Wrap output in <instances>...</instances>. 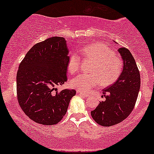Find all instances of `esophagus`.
Listing matches in <instances>:
<instances>
[{
	"instance_id": "34e87169",
	"label": "esophagus",
	"mask_w": 154,
	"mask_h": 154,
	"mask_svg": "<svg viewBox=\"0 0 154 154\" xmlns=\"http://www.w3.org/2000/svg\"><path fill=\"white\" fill-rule=\"evenodd\" d=\"M77 93L79 94V95H81L84 96V97H88V96H89V94L85 93V92H83L78 91V90H77Z\"/></svg>"
}]
</instances>
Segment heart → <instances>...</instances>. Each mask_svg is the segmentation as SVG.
Masks as SVG:
<instances>
[{
	"mask_svg": "<svg viewBox=\"0 0 154 154\" xmlns=\"http://www.w3.org/2000/svg\"><path fill=\"white\" fill-rule=\"evenodd\" d=\"M81 54L94 61L90 74H81L72 80L73 88L82 92H88L101 83L103 86L112 85L121 75L123 63L120 56L112 51L106 44L96 42L87 45L81 50ZM80 57L76 54L70 56L67 69L71 74L78 71Z\"/></svg>",
	"mask_w": 154,
	"mask_h": 154,
	"instance_id": "b5f03b06",
	"label": "heart"
}]
</instances>
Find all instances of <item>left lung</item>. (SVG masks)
I'll use <instances>...</instances> for the list:
<instances>
[{"label": "left lung", "instance_id": "8db88e82", "mask_svg": "<svg viewBox=\"0 0 154 154\" xmlns=\"http://www.w3.org/2000/svg\"><path fill=\"white\" fill-rule=\"evenodd\" d=\"M123 60V71L111 86L103 89L105 97L91 116L102 126H112L125 120L134 108L140 87V72L132 54L125 47L118 49Z\"/></svg>", "mask_w": 154, "mask_h": 154}]
</instances>
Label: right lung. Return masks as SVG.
I'll return each instance as SVG.
<instances>
[{
  "instance_id": "obj_1",
  "label": "right lung",
  "mask_w": 154,
  "mask_h": 154,
  "mask_svg": "<svg viewBox=\"0 0 154 154\" xmlns=\"http://www.w3.org/2000/svg\"><path fill=\"white\" fill-rule=\"evenodd\" d=\"M68 54L65 38L53 36L33 46L20 63L16 76L18 104L35 123H58L76 95L75 90L56 88L67 79Z\"/></svg>"
}]
</instances>
